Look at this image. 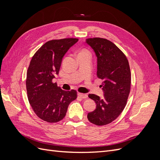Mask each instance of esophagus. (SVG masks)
I'll return each instance as SVG.
<instances>
[{
  "label": "esophagus",
  "mask_w": 160,
  "mask_h": 160,
  "mask_svg": "<svg viewBox=\"0 0 160 160\" xmlns=\"http://www.w3.org/2000/svg\"><path fill=\"white\" fill-rule=\"evenodd\" d=\"M78 95H79V97H80V98H82V99H85V98H88V95L85 94V93H78Z\"/></svg>",
  "instance_id": "34e87169"
}]
</instances>
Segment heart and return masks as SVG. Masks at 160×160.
Instances as JSON below:
<instances>
[{
    "label": "heart",
    "mask_w": 160,
    "mask_h": 160,
    "mask_svg": "<svg viewBox=\"0 0 160 160\" xmlns=\"http://www.w3.org/2000/svg\"><path fill=\"white\" fill-rule=\"evenodd\" d=\"M90 55L89 52L87 49H81L79 51L78 55Z\"/></svg>",
    "instance_id": "obj_1"
}]
</instances>
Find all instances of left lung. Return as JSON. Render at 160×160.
Segmentation results:
<instances>
[{
    "label": "left lung",
    "instance_id": "8db88e82",
    "mask_svg": "<svg viewBox=\"0 0 160 160\" xmlns=\"http://www.w3.org/2000/svg\"><path fill=\"white\" fill-rule=\"evenodd\" d=\"M86 42L98 58L97 76L103 80V98L89 94L96 109L88 114L96 125L111 123L122 113L127 103L131 88V72L126 56L114 43L103 38H89Z\"/></svg>",
    "mask_w": 160,
    "mask_h": 160
}]
</instances>
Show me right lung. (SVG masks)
<instances>
[{
  "label": "right lung",
  "mask_w": 160,
  "mask_h": 160,
  "mask_svg": "<svg viewBox=\"0 0 160 160\" xmlns=\"http://www.w3.org/2000/svg\"><path fill=\"white\" fill-rule=\"evenodd\" d=\"M78 38H69L45 42L32 57L27 72L28 99L40 119L56 123L65 118L77 91L61 89L52 79L59 74L62 57Z\"/></svg>",
  "instance_id": "obj_1"
}]
</instances>
